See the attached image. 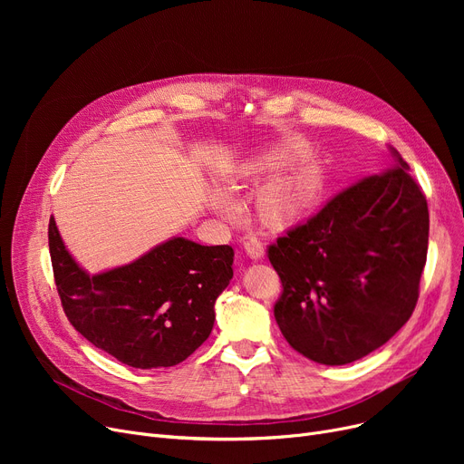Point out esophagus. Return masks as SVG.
<instances>
[{
    "instance_id": "1",
    "label": "esophagus",
    "mask_w": 464,
    "mask_h": 464,
    "mask_svg": "<svg viewBox=\"0 0 464 464\" xmlns=\"http://www.w3.org/2000/svg\"><path fill=\"white\" fill-rule=\"evenodd\" d=\"M242 246H245L246 254H248L252 259H261L263 254H265L263 242H261L257 237H245V240H242Z\"/></svg>"
}]
</instances>
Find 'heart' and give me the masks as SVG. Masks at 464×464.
<instances>
[{"label": "heart", "instance_id": "obj_1", "mask_svg": "<svg viewBox=\"0 0 464 464\" xmlns=\"http://www.w3.org/2000/svg\"><path fill=\"white\" fill-rule=\"evenodd\" d=\"M301 149V144H284L278 149H269L259 156L252 158L242 165L238 177L242 180H259L266 175H271L295 150ZM324 186V170L320 161L306 156L297 160L294 165L282 170L273 180L265 184L257 198V210L265 224L273 227H289L297 224L299 219L308 212V208L318 199V195ZM216 208L231 216L235 214V205L226 195L216 199Z\"/></svg>", "mask_w": 464, "mask_h": 464}]
</instances>
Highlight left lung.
<instances>
[{"instance_id":"left-lung-1","label":"left lung","mask_w":464,"mask_h":464,"mask_svg":"<svg viewBox=\"0 0 464 464\" xmlns=\"http://www.w3.org/2000/svg\"><path fill=\"white\" fill-rule=\"evenodd\" d=\"M393 167L340 191L269 246L282 282L275 318L289 346L348 364L383 346L420 297L427 199L392 149Z\"/></svg>"}]
</instances>
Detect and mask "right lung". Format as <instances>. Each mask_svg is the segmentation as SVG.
Returning a JSON list of instances; mask_svg holds the SVG:
<instances>
[{
	"label": "right lung",
	"mask_w": 464,
	"mask_h": 464,
	"mask_svg": "<svg viewBox=\"0 0 464 464\" xmlns=\"http://www.w3.org/2000/svg\"><path fill=\"white\" fill-rule=\"evenodd\" d=\"M48 248L71 325L133 369L173 367L198 350L212 331L214 303L233 278L231 246L184 237L93 276L67 252L54 218Z\"/></svg>",
	"instance_id": "right-lung-1"
}]
</instances>
